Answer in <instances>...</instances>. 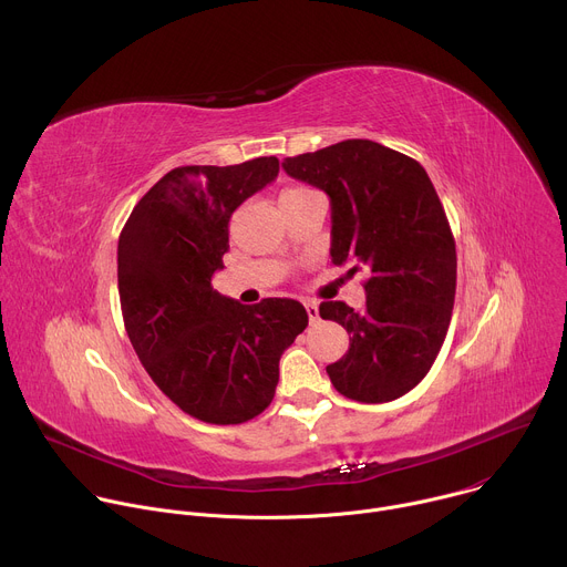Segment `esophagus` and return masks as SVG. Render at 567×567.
<instances>
[{"label": "esophagus", "mask_w": 567, "mask_h": 567, "mask_svg": "<svg viewBox=\"0 0 567 567\" xmlns=\"http://www.w3.org/2000/svg\"><path fill=\"white\" fill-rule=\"evenodd\" d=\"M305 309H307L309 320H311V322H316V320H318V305H316L313 300H307V302H305Z\"/></svg>", "instance_id": "34e87169"}]
</instances>
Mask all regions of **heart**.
<instances>
[{"label": "heart", "instance_id": "b5f03b06", "mask_svg": "<svg viewBox=\"0 0 567 567\" xmlns=\"http://www.w3.org/2000/svg\"><path fill=\"white\" fill-rule=\"evenodd\" d=\"M309 188H287L282 195H280V199H285V197H296V195H302V193H307Z\"/></svg>", "mask_w": 567, "mask_h": 567}]
</instances>
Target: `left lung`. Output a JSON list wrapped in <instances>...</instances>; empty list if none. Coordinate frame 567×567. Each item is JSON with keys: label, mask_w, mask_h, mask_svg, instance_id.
<instances>
[{"label": "left lung", "mask_w": 567, "mask_h": 567, "mask_svg": "<svg viewBox=\"0 0 567 567\" xmlns=\"http://www.w3.org/2000/svg\"><path fill=\"white\" fill-rule=\"evenodd\" d=\"M282 168L328 193L332 262L368 274L361 311L341 300L318 309L350 334L328 365L334 388L361 403L399 399L429 374L455 300V239L426 171L368 138L289 156Z\"/></svg>", "instance_id": "8db88e82"}]
</instances>
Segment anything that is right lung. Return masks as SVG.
Masks as SVG:
<instances>
[{"instance_id": "right-lung-1", "label": "right lung", "mask_w": 567, "mask_h": 567, "mask_svg": "<svg viewBox=\"0 0 567 567\" xmlns=\"http://www.w3.org/2000/svg\"><path fill=\"white\" fill-rule=\"evenodd\" d=\"M280 161L182 166L134 206L118 237L125 330L145 372L206 424L258 417L276 394L280 357L307 328L291 298L241 305L217 293L233 210L278 177Z\"/></svg>"}]
</instances>
